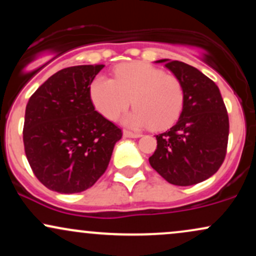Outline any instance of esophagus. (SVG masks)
I'll return each instance as SVG.
<instances>
[{"label":"esophagus","mask_w":256,"mask_h":256,"mask_svg":"<svg viewBox=\"0 0 256 256\" xmlns=\"http://www.w3.org/2000/svg\"><path fill=\"white\" fill-rule=\"evenodd\" d=\"M140 136H142V134H134V132H131V131H128V130L124 131V137L138 138V137H140Z\"/></svg>","instance_id":"1"}]
</instances>
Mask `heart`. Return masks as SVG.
<instances>
[{"label":"heart","instance_id":"1","mask_svg":"<svg viewBox=\"0 0 256 256\" xmlns=\"http://www.w3.org/2000/svg\"><path fill=\"white\" fill-rule=\"evenodd\" d=\"M94 106L104 118L114 120L128 106L134 110L124 118L134 128L150 125L162 130L174 124L184 108L185 90L178 77L143 62L125 64L114 73V79L98 76L90 86Z\"/></svg>","mask_w":256,"mask_h":256}]
</instances>
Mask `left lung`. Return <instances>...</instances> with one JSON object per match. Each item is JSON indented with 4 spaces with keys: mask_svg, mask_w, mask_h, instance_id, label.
Wrapping results in <instances>:
<instances>
[{
    "mask_svg": "<svg viewBox=\"0 0 256 256\" xmlns=\"http://www.w3.org/2000/svg\"><path fill=\"white\" fill-rule=\"evenodd\" d=\"M165 67L184 85L185 102L178 122L156 134L158 146L149 164L168 183H201L224 162L228 116L219 88L204 73L182 61L164 58Z\"/></svg>",
    "mask_w": 256,
    "mask_h": 256,
    "instance_id": "obj_1",
    "label": "left lung"
}]
</instances>
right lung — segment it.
Returning <instances> with one entry per match:
<instances>
[{
	"instance_id": "add662e5",
	"label": "right lung",
	"mask_w": 256,
	"mask_h": 256,
	"mask_svg": "<svg viewBox=\"0 0 256 256\" xmlns=\"http://www.w3.org/2000/svg\"><path fill=\"white\" fill-rule=\"evenodd\" d=\"M104 64H80L46 79L28 100L22 130L32 172L60 194L89 189L107 170L122 128L95 110L90 85Z\"/></svg>"
}]
</instances>
